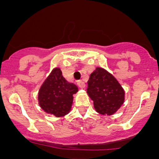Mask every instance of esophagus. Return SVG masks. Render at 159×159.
<instances>
[{"label": "esophagus", "instance_id": "34e87169", "mask_svg": "<svg viewBox=\"0 0 159 159\" xmlns=\"http://www.w3.org/2000/svg\"><path fill=\"white\" fill-rule=\"evenodd\" d=\"M77 84H78L79 88H81V89H84V88H85V84H84L83 81H78Z\"/></svg>", "mask_w": 159, "mask_h": 159}]
</instances>
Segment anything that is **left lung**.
Wrapping results in <instances>:
<instances>
[{"instance_id": "obj_1", "label": "left lung", "mask_w": 159, "mask_h": 159, "mask_svg": "<svg viewBox=\"0 0 159 159\" xmlns=\"http://www.w3.org/2000/svg\"><path fill=\"white\" fill-rule=\"evenodd\" d=\"M88 85L87 93L100 115H114L123 104L124 90L116 77L104 68L97 67L90 75Z\"/></svg>"}]
</instances>
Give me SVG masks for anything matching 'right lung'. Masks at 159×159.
<instances>
[{
  "instance_id": "obj_1",
  "label": "right lung",
  "mask_w": 159,
  "mask_h": 159,
  "mask_svg": "<svg viewBox=\"0 0 159 159\" xmlns=\"http://www.w3.org/2000/svg\"><path fill=\"white\" fill-rule=\"evenodd\" d=\"M75 84L67 82L59 67L53 68L38 92V102L43 111L56 117L69 113L73 103V95L78 92Z\"/></svg>"
}]
</instances>
